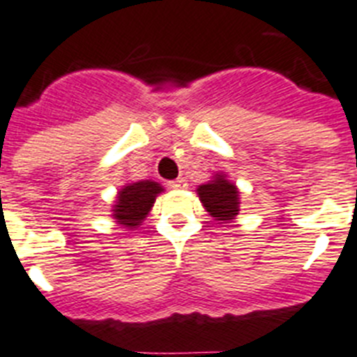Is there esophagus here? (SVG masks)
<instances>
[{"label": "esophagus", "instance_id": "1", "mask_svg": "<svg viewBox=\"0 0 357 357\" xmlns=\"http://www.w3.org/2000/svg\"><path fill=\"white\" fill-rule=\"evenodd\" d=\"M169 187L176 188V190H183V188H187V179H183V178L174 179V181L169 183Z\"/></svg>", "mask_w": 357, "mask_h": 357}]
</instances>
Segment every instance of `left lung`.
<instances>
[{
  "instance_id": "1",
  "label": "left lung",
  "mask_w": 357,
  "mask_h": 357,
  "mask_svg": "<svg viewBox=\"0 0 357 357\" xmlns=\"http://www.w3.org/2000/svg\"><path fill=\"white\" fill-rule=\"evenodd\" d=\"M197 194L206 212L215 217V221L230 222L238 213V190L226 176L215 174L212 181L199 185Z\"/></svg>"
}]
</instances>
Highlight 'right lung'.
Returning a JSON list of instances; mask_svg holds the SVG:
<instances>
[{"label": "right lung", "instance_id": "1", "mask_svg": "<svg viewBox=\"0 0 357 357\" xmlns=\"http://www.w3.org/2000/svg\"><path fill=\"white\" fill-rule=\"evenodd\" d=\"M161 192H163V187L151 179L127 183L126 187L120 188L116 201H114L113 210H111L113 217L120 226L127 230H135L151 212L158 194Z\"/></svg>", "mask_w": 357, "mask_h": 357}]
</instances>
